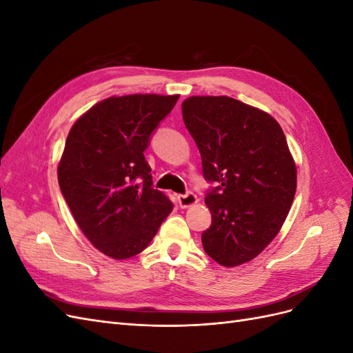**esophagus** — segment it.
Wrapping results in <instances>:
<instances>
[{
	"instance_id": "esophagus-1",
	"label": "esophagus",
	"mask_w": 353,
	"mask_h": 353,
	"mask_svg": "<svg viewBox=\"0 0 353 353\" xmlns=\"http://www.w3.org/2000/svg\"><path fill=\"white\" fill-rule=\"evenodd\" d=\"M197 201H199L197 196L194 193H191V191H188V193H185V194H179L178 196V205L183 208V209L196 205Z\"/></svg>"
}]
</instances>
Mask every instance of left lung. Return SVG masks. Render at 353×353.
Returning <instances> with one entry per match:
<instances>
[{"label": "left lung", "mask_w": 353, "mask_h": 353, "mask_svg": "<svg viewBox=\"0 0 353 353\" xmlns=\"http://www.w3.org/2000/svg\"><path fill=\"white\" fill-rule=\"evenodd\" d=\"M183 119L201 156L203 176L218 187L205 203L212 225L203 249L222 266L254 259L288 215L296 165L274 117L236 99L188 97Z\"/></svg>", "instance_id": "obj_1"}]
</instances>
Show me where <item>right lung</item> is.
Wrapping results in <instances>:
<instances>
[{
	"instance_id": "right-lung-1",
	"label": "right lung",
	"mask_w": 353,
	"mask_h": 353,
	"mask_svg": "<svg viewBox=\"0 0 353 353\" xmlns=\"http://www.w3.org/2000/svg\"><path fill=\"white\" fill-rule=\"evenodd\" d=\"M179 95L105 99L68 135L57 176L72 215L95 249L113 259L143 252L174 209L153 188L144 150Z\"/></svg>"
}]
</instances>
